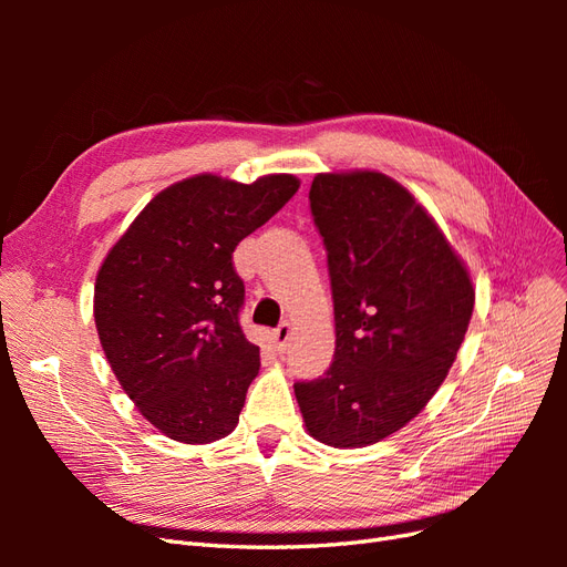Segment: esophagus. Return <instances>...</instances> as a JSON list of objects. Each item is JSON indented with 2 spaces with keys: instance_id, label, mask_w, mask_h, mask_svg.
Masks as SVG:
<instances>
[{
  "instance_id": "34e87169",
  "label": "esophagus",
  "mask_w": 567,
  "mask_h": 567,
  "mask_svg": "<svg viewBox=\"0 0 567 567\" xmlns=\"http://www.w3.org/2000/svg\"><path fill=\"white\" fill-rule=\"evenodd\" d=\"M290 333H293V323H290V321H284L279 329H274L271 336H274V342H277V348H286Z\"/></svg>"
}]
</instances>
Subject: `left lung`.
I'll return each instance as SVG.
<instances>
[{
	"mask_svg": "<svg viewBox=\"0 0 567 567\" xmlns=\"http://www.w3.org/2000/svg\"><path fill=\"white\" fill-rule=\"evenodd\" d=\"M315 225L329 250L336 354L296 383L307 433L336 450L398 433L431 402L468 331V267L423 205L375 169L319 173Z\"/></svg>",
	"mask_w": 567,
	"mask_h": 567,
	"instance_id": "1",
	"label": "left lung"
}]
</instances>
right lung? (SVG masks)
<instances>
[{"label":"right lung","instance_id":"1","mask_svg":"<svg viewBox=\"0 0 567 567\" xmlns=\"http://www.w3.org/2000/svg\"><path fill=\"white\" fill-rule=\"evenodd\" d=\"M300 188L293 175L241 184L194 175L153 196L96 271L94 321L117 383L184 444L227 437L260 371L244 336L231 252Z\"/></svg>","mask_w":567,"mask_h":567}]
</instances>
